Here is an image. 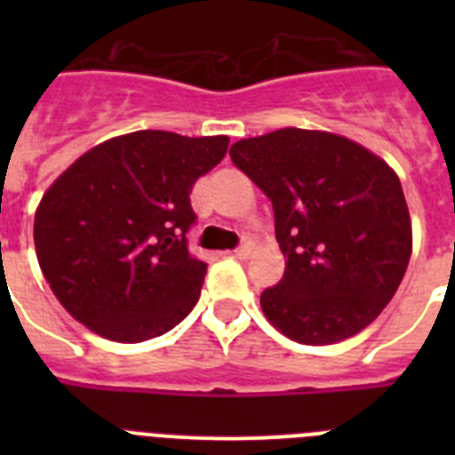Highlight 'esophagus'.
Segmentation results:
<instances>
[{"instance_id":"obj_1","label":"esophagus","mask_w":455,"mask_h":455,"mask_svg":"<svg viewBox=\"0 0 455 455\" xmlns=\"http://www.w3.org/2000/svg\"><path fill=\"white\" fill-rule=\"evenodd\" d=\"M251 252H252L251 243H243V246H239V248H236V251H232V255L239 257V259H246V257L251 255Z\"/></svg>"}]
</instances>
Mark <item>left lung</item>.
<instances>
[{
    "mask_svg": "<svg viewBox=\"0 0 455 455\" xmlns=\"http://www.w3.org/2000/svg\"><path fill=\"white\" fill-rule=\"evenodd\" d=\"M230 156L271 198L284 255L283 280L259 299L264 316L309 347L364 331L412 252L399 175L347 136L299 127L236 140Z\"/></svg>",
    "mask_w": 455,
    "mask_h": 455,
    "instance_id": "8db88e82",
    "label": "left lung"
}]
</instances>
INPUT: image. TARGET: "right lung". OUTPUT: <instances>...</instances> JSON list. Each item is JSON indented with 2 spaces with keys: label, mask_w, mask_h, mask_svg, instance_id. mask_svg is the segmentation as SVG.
Returning a JSON list of instances; mask_svg holds the SVG:
<instances>
[{
  "label": "right lung",
  "mask_w": 455,
  "mask_h": 455,
  "mask_svg": "<svg viewBox=\"0 0 455 455\" xmlns=\"http://www.w3.org/2000/svg\"><path fill=\"white\" fill-rule=\"evenodd\" d=\"M228 146V136L132 132L84 152L52 182L36 209V255L59 303L88 331L136 344L198 303L207 264L188 255V193Z\"/></svg>",
  "instance_id": "add662e5"
}]
</instances>
